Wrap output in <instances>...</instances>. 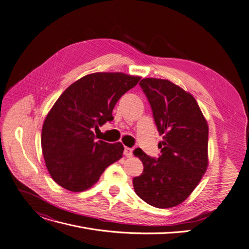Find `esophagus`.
Wrapping results in <instances>:
<instances>
[{
	"label": "esophagus",
	"instance_id": "esophagus-1",
	"mask_svg": "<svg viewBox=\"0 0 249 249\" xmlns=\"http://www.w3.org/2000/svg\"><path fill=\"white\" fill-rule=\"evenodd\" d=\"M132 149L131 148H129V147H125L124 148V155L126 156V157H128V158H130V157H132Z\"/></svg>",
	"mask_w": 249,
	"mask_h": 249
}]
</instances>
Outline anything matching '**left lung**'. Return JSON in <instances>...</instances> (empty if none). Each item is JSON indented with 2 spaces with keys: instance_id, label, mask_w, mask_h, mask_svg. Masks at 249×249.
Segmentation results:
<instances>
[{
  "instance_id": "1",
  "label": "left lung",
  "mask_w": 249,
  "mask_h": 249,
  "mask_svg": "<svg viewBox=\"0 0 249 249\" xmlns=\"http://www.w3.org/2000/svg\"><path fill=\"white\" fill-rule=\"evenodd\" d=\"M153 109L163 140L160 156L148 157L134 150L143 164L142 174L133 178L137 196L159 209L184 201L198 185L209 166V125L193 95L167 79L143 78L139 82Z\"/></svg>"
}]
</instances>
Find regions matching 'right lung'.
<instances>
[{
    "mask_svg": "<svg viewBox=\"0 0 249 249\" xmlns=\"http://www.w3.org/2000/svg\"><path fill=\"white\" fill-rule=\"evenodd\" d=\"M122 72L88 74L60 95L41 129V149L51 177L63 188H91L123 156L121 142H95L93 128L112 121L116 103L140 80Z\"/></svg>",
    "mask_w": 249,
    "mask_h": 249,
    "instance_id": "right-lung-1",
    "label": "right lung"
}]
</instances>
